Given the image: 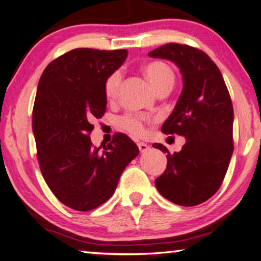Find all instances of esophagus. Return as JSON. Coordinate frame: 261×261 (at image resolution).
I'll return each mask as SVG.
<instances>
[{
    "label": "esophagus",
    "instance_id": "obj_1",
    "mask_svg": "<svg viewBox=\"0 0 261 261\" xmlns=\"http://www.w3.org/2000/svg\"><path fill=\"white\" fill-rule=\"evenodd\" d=\"M137 145H138V148H139V151H140L141 153L146 152L147 149L149 148V146H148L147 144H145V143H141V141H139V143H137Z\"/></svg>",
    "mask_w": 261,
    "mask_h": 261
}]
</instances>
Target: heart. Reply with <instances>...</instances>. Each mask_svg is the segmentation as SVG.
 I'll list each match as a JSON object with an SVG mask.
<instances>
[{"instance_id": "heart-1", "label": "heart", "mask_w": 261, "mask_h": 261, "mask_svg": "<svg viewBox=\"0 0 261 261\" xmlns=\"http://www.w3.org/2000/svg\"><path fill=\"white\" fill-rule=\"evenodd\" d=\"M141 70H143L145 77L147 78V81L155 92H159L165 87L173 86L175 78L174 71L165 62L151 61L144 64ZM121 83L122 74L120 71H114L113 73H110L105 81V95L109 101H114L117 98ZM145 122H146V118L139 114H125L118 118V125L123 130L137 137L145 134Z\"/></svg>"}]
</instances>
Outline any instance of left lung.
<instances>
[{"mask_svg": "<svg viewBox=\"0 0 261 261\" xmlns=\"http://www.w3.org/2000/svg\"><path fill=\"white\" fill-rule=\"evenodd\" d=\"M148 55L173 61L183 76L182 93L161 131L184 136L187 143L174 154L162 144H153L167 153V168L155 179L156 189L174 204L199 205L220 189L233 152L230 95L219 68L198 48L167 43Z\"/></svg>", "mask_w": 261, "mask_h": 261, "instance_id": "left-lung-1", "label": "left lung"}]
</instances>
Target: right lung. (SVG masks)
<instances>
[{
    "label": "right lung",
    "mask_w": 261,
    "mask_h": 261,
    "mask_svg": "<svg viewBox=\"0 0 261 261\" xmlns=\"http://www.w3.org/2000/svg\"><path fill=\"white\" fill-rule=\"evenodd\" d=\"M126 49L76 48L51 61L38 84L32 116L37 156L50 191L70 208L87 212L113 196L137 145L115 134L94 147L92 121L106 112L105 81L123 64Z\"/></svg>",
    "instance_id": "add662e5"
}]
</instances>
